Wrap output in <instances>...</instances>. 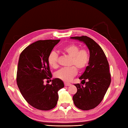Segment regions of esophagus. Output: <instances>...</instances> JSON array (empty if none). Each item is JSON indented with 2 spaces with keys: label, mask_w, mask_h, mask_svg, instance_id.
<instances>
[{
  "label": "esophagus",
  "mask_w": 128,
  "mask_h": 128,
  "mask_svg": "<svg viewBox=\"0 0 128 128\" xmlns=\"http://www.w3.org/2000/svg\"><path fill=\"white\" fill-rule=\"evenodd\" d=\"M64 84L65 86H70L71 84H72L70 83H68V82H64Z\"/></svg>",
  "instance_id": "esophagus-1"
}]
</instances>
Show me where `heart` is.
Listing matches in <instances>:
<instances>
[{"label": "heart", "instance_id": "obj_1", "mask_svg": "<svg viewBox=\"0 0 128 128\" xmlns=\"http://www.w3.org/2000/svg\"><path fill=\"white\" fill-rule=\"evenodd\" d=\"M62 51L72 57L70 65L67 68H62L55 73V76L64 81L68 82L78 73L77 68L80 71L84 70L89 65L90 60L89 51L86 48H80L76 44H70L64 46ZM49 65L54 68H58V56L56 52H52L48 56Z\"/></svg>", "mask_w": 128, "mask_h": 128}]
</instances>
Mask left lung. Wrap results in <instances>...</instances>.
I'll list each match as a JSON object with an SVG mask.
<instances>
[{
  "label": "left lung",
  "mask_w": 128,
  "mask_h": 128,
  "mask_svg": "<svg viewBox=\"0 0 128 128\" xmlns=\"http://www.w3.org/2000/svg\"><path fill=\"white\" fill-rule=\"evenodd\" d=\"M72 39L82 41L89 49L90 60L80 76L82 84H74L77 92L72 97L74 105L78 109L88 110L94 109L102 101L111 82L109 65L102 48L93 39L87 36H73ZM84 83L82 84V82Z\"/></svg>",
  "instance_id": "8db88e82"
}]
</instances>
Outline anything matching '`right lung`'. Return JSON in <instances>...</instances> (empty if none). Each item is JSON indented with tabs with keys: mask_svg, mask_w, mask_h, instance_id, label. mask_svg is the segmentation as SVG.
<instances>
[{
	"mask_svg": "<svg viewBox=\"0 0 128 128\" xmlns=\"http://www.w3.org/2000/svg\"><path fill=\"white\" fill-rule=\"evenodd\" d=\"M60 39L39 40L22 51L19 56L16 74L17 85L28 104L41 110L56 107L58 92L64 87L62 80L55 78L52 84H44L52 77L48 56Z\"/></svg>",
	"mask_w": 128,
	"mask_h": 128,
	"instance_id": "add662e5",
	"label": "right lung"
}]
</instances>
